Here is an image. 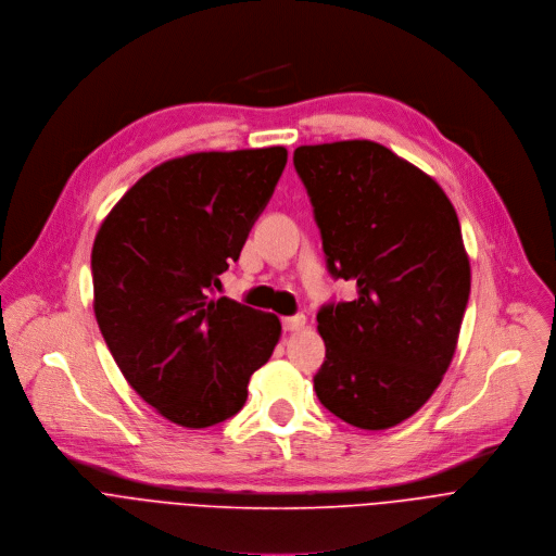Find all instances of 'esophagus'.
Here are the masks:
<instances>
[{
	"label": "esophagus",
	"instance_id": "obj_1",
	"mask_svg": "<svg viewBox=\"0 0 556 556\" xmlns=\"http://www.w3.org/2000/svg\"><path fill=\"white\" fill-rule=\"evenodd\" d=\"M306 326V317L304 315H291V317H285L282 319V328L293 332V330H302Z\"/></svg>",
	"mask_w": 556,
	"mask_h": 556
}]
</instances>
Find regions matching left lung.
<instances>
[{
  "mask_svg": "<svg viewBox=\"0 0 556 556\" xmlns=\"http://www.w3.org/2000/svg\"><path fill=\"white\" fill-rule=\"evenodd\" d=\"M293 166L330 276L357 282L353 302L317 311L315 394L349 425L394 427L456 353L471 291L458 214L429 175L370 140L298 147Z\"/></svg>",
  "mask_w": 556,
  "mask_h": 556,
  "instance_id": "obj_1",
  "label": "left lung"
}]
</instances>
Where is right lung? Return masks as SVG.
<instances>
[{
    "instance_id": "add662e5",
    "label": "right lung",
    "mask_w": 556,
    "mask_h": 556,
    "mask_svg": "<svg viewBox=\"0 0 556 556\" xmlns=\"http://www.w3.org/2000/svg\"><path fill=\"white\" fill-rule=\"evenodd\" d=\"M285 164L282 147L168 160L96 235V321L129 386L170 422L201 429L235 416L280 340L276 315L212 293Z\"/></svg>"
}]
</instances>
